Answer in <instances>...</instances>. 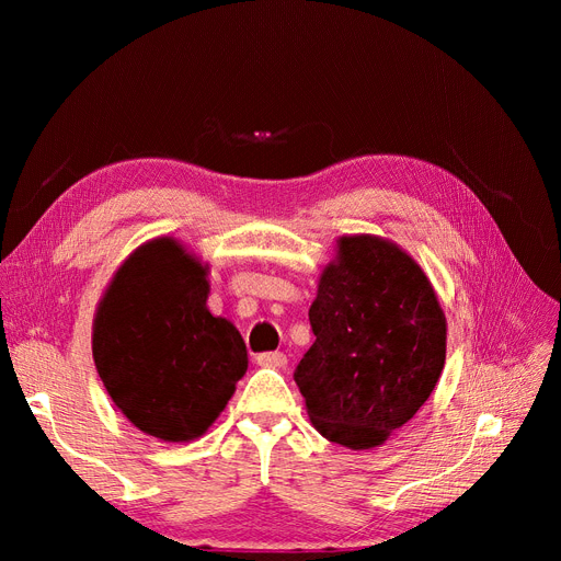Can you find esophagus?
Masks as SVG:
<instances>
[{
    "mask_svg": "<svg viewBox=\"0 0 561 561\" xmlns=\"http://www.w3.org/2000/svg\"><path fill=\"white\" fill-rule=\"evenodd\" d=\"M257 365L260 367H274V369H283V367H287V358H285V353H260L257 355Z\"/></svg>",
    "mask_w": 561,
    "mask_h": 561,
    "instance_id": "esophagus-1",
    "label": "esophagus"
}]
</instances>
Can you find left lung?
<instances>
[{"label": "left lung", "instance_id": "1", "mask_svg": "<svg viewBox=\"0 0 561 561\" xmlns=\"http://www.w3.org/2000/svg\"><path fill=\"white\" fill-rule=\"evenodd\" d=\"M309 320L316 342L295 381L313 428L355 451L383 445L431 398L447 358L426 271L381 236H339Z\"/></svg>", "mask_w": 561, "mask_h": 561}]
</instances>
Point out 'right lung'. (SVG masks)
<instances>
[{"label":"right lung","instance_id":"1","mask_svg":"<svg viewBox=\"0 0 561 561\" xmlns=\"http://www.w3.org/2000/svg\"><path fill=\"white\" fill-rule=\"evenodd\" d=\"M210 266L173 239L135 248L93 318V360L112 402L145 435L192 443L248 369L241 332L206 307Z\"/></svg>","mask_w":561,"mask_h":561}]
</instances>
